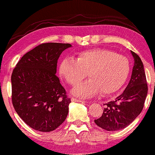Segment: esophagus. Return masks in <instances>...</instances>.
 I'll list each match as a JSON object with an SVG mask.
<instances>
[{
    "label": "esophagus",
    "instance_id": "34e87169",
    "mask_svg": "<svg viewBox=\"0 0 155 155\" xmlns=\"http://www.w3.org/2000/svg\"><path fill=\"white\" fill-rule=\"evenodd\" d=\"M71 101H75V102H81V103H85V101H83V100H79L77 99V98H71Z\"/></svg>",
    "mask_w": 155,
    "mask_h": 155
}]
</instances>
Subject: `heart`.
<instances>
[{"mask_svg":"<svg viewBox=\"0 0 155 155\" xmlns=\"http://www.w3.org/2000/svg\"><path fill=\"white\" fill-rule=\"evenodd\" d=\"M130 71L129 60L124 56L106 48H94L78 54L76 59H62L59 73L71 85L75 86L88 73L91 79L76 86L72 94L91 98L100 92L104 95L118 91L127 80Z\"/></svg>","mask_w":155,"mask_h":155,"instance_id":"1","label":"heart"}]
</instances>
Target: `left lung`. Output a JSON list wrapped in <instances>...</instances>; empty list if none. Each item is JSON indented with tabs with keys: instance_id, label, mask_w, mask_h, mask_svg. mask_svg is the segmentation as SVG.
<instances>
[{
	"instance_id": "8db88e82",
	"label": "left lung",
	"mask_w": 155,
	"mask_h": 155,
	"mask_svg": "<svg viewBox=\"0 0 155 155\" xmlns=\"http://www.w3.org/2000/svg\"><path fill=\"white\" fill-rule=\"evenodd\" d=\"M131 54L134 66L128 85L115 101L104 104L102 115L94 120L105 130L117 131L128 127L143 108L148 92L143 64L137 54L132 51Z\"/></svg>"
}]
</instances>
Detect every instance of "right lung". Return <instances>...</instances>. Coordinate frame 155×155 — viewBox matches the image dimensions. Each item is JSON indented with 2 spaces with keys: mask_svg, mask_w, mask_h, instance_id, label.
<instances>
[{
  "mask_svg": "<svg viewBox=\"0 0 155 155\" xmlns=\"http://www.w3.org/2000/svg\"><path fill=\"white\" fill-rule=\"evenodd\" d=\"M69 43H42L20 59L12 74V101L22 120L48 132L59 127L68 113L71 98L56 76L57 61Z\"/></svg>",
  "mask_w": 155,
  "mask_h": 155,
  "instance_id": "obj_1",
  "label": "right lung"
}]
</instances>
